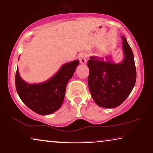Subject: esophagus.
I'll return each instance as SVG.
<instances>
[{"mask_svg": "<svg viewBox=\"0 0 153 153\" xmlns=\"http://www.w3.org/2000/svg\"><path fill=\"white\" fill-rule=\"evenodd\" d=\"M86 54L85 53H81L79 55V62L81 64H86Z\"/></svg>", "mask_w": 153, "mask_h": 153, "instance_id": "esophagus-1", "label": "esophagus"}]
</instances>
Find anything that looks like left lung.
Segmentation results:
<instances>
[{
	"label": "left lung",
	"mask_w": 153,
	"mask_h": 153,
	"mask_svg": "<svg viewBox=\"0 0 153 153\" xmlns=\"http://www.w3.org/2000/svg\"><path fill=\"white\" fill-rule=\"evenodd\" d=\"M124 60L120 64L92 56L88 60V84L95 103L103 108H115L126 100L135 84L136 68L134 56L126 38L122 36Z\"/></svg>",
	"instance_id": "obj_1"
}]
</instances>
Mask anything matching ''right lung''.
Listing matches in <instances>:
<instances>
[{
	"mask_svg": "<svg viewBox=\"0 0 153 153\" xmlns=\"http://www.w3.org/2000/svg\"><path fill=\"white\" fill-rule=\"evenodd\" d=\"M78 60L65 64L57 74L45 82L29 84L16 73V88L25 105L39 115L53 113L60 108L64 101L68 81L71 78Z\"/></svg>",
	"mask_w": 153,
	"mask_h": 153,
	"instance_id": "right-lung-1",
	"label": "right lung"
}]
</instances>
